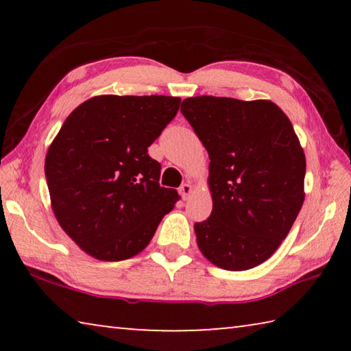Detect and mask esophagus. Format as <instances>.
I'll list each match as a JSON object with an SVG mask.
<instances>
[{
	"mask_svg": "<svg viewBox=\"0 0 351 351\" xmlns=\"http://www.w3.org/2000/svg\"><path fill=\"white\" fill-rule=\"evenodd\" d=\"M192 186H190V184H182V186L180 187V193H181V197H182V199H189V197H190V193H192Z\"/></svg>",
	"mask_w": 351,
	"mask_h": 351,
	"instance_id": "esophagus-1",
	"label": "esophagus"
}]
</instances>
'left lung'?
Listing matches in <instances>:
<instances>
[{
    "instance_id": "1",
    "label": "left lung",
    "mask_w": 351,
    "mask_h": 351,
    "mask_svg": "<svg viewBox=\"0 0 351 351\" xmlns=\"http://www.w3.org/2000/svg\"><path fill=\"white\" fill-rule=\"evenodd\" d=\"M181 112L210 159L213 207L195 223L199 251L218 268H255L287 239L305 199L293 123L271 100L198 96L182 100Z\"/></svg>"
}]
</instances>
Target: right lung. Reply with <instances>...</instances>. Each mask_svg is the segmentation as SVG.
Here are the masks:
<instances>
[{"label":"right lung","mask_w":351,"mask_h":351,"mask_svg":"<svg viewBox=\"0 0 351 351\" xmlns=\"http://www.w3.org/2000/svg\"><path fill=\"white\" fill-rule=\"evenodd\" d=\"M181 99L97 96L77 106L45 161L58 224L104 261L144 251L180 195L159 186L161 164L148 147L173 121Z\"/></svg>","instance_id":"1"}]
</instances>
